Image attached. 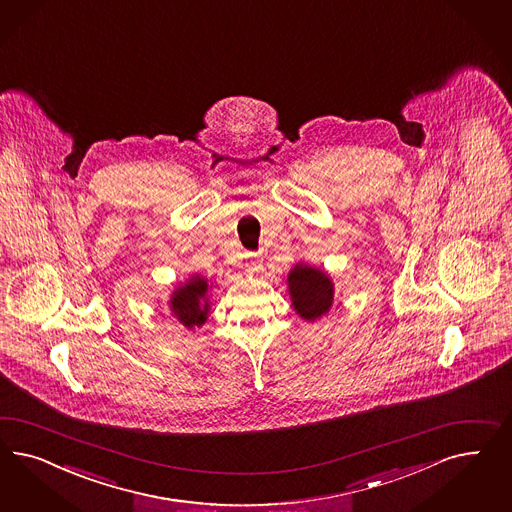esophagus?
<instances>
[{
  "label": "esophagus",
  "instance_id": "obj_1",
  "mask_svg": "<svg viewBox=\"0 0 512 512\" xmlns=\"http://www.w3.org/2000/svg\"><path fill=\"white\" fill-rule=\"evenodd\" d=\"M250 265H254V267H256V265H260V260H256V262H252Z\"/></svg>",
  "mask_w": 512,
  "mask_h": 512
}]
</instances>
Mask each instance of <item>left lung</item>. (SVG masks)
I'll return each mask as SVG.
<instances>
[{"instance_id": "8db88e82", "label": "left lung", "mask_w": 512, "mask_h": 512, "mask_svg": "<svg viewBox=\"0 0 512 512\" xmlns=\"http://www.w3.org/2000/svg\"><path fill=\"white\" fill-rule=\"evenodd\" d=\"M288 286L292 305L301 318L316 320L330 311L333 284L326 273L307 265H296L288 275Z\"/></svg>"}]
</instances>
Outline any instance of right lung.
Masks as SVG:
<instances>
[{"label":"right lung","mask_w":512,"mask_h":512,"mask_svg":"<svg viewBox=\"0 0 512 512\" xmlns=\"http://www.w3.org/2000/svg\"><path fill=\"white\" fill-rule=\"evenodd\" d=\"M205 296H207V282L199 277H192V281L186 282L173 294L171 311L182 326L194 328V326H201L207 320L209 303Z\"/></svg>","instance_id":"right-lung-1"}]
</instances>
